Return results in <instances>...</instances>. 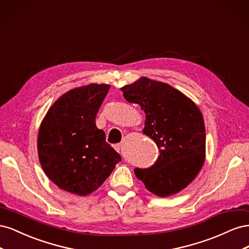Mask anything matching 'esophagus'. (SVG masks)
I'll return each mask as SVG.
<instances>
[{"label":"esophagus","instance_id":"1","mask_svg":"<svg viewBox=\"0 0 249 249\" xmlns=\"http://www.w3.org/2000/svg\"><path fill=\"white\" fill-rule=\"evenodd\" d=\"M114 148H115V150L116 152H120V150H122V144H120V143H118V144H115L114 145Z\"/></svg>","mask_w":249,"mask_h":249}]
</instances>
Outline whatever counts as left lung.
Here are the masks:
<instances>
[{"instance_id": "8db88e82", "label": "left lung", "mask_w": 249, "mask_h": 249, "mask_svg": "<svg viewBox=\"0 0 249 249\" xmlns=\"http://www.w3.org/2000/svg\"><path fill=\"white\" fill-rule=\"evenodd\" d=\"M124 99L145 113L143 133L159 149L153 166L135 168L145 188L165 197L183 190L196 178L206 156L201 112L190 99L166 83L141 78L122 88Z\"/></svg>"}]
</instances>
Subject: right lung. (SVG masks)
Masks as SVG:
<instances>
[{"mask_svg": "<svg viewBox=\"0 0 249 249\" xmlns=\"http://www.w3.org/2000/svg\"><path fill=\"white\" fill-rule=\"evenodd\" d=\"M110 85L70 90L43 118L37 139L43 171L62 190L85 196L111 175L122 157L106 142L95 117Z\"/></svg>", "mask_w": 249, "mask_h": 249, "instance_id": "add662e5", "label": "right lung"}]
</instances>
